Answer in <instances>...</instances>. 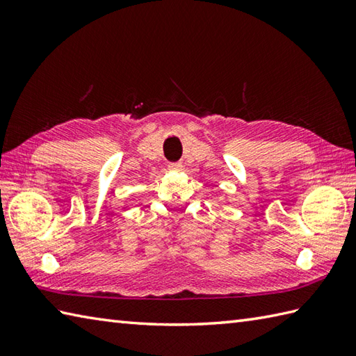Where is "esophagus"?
Listing matches in <instances>:
<instances>
[{
  "mask_svg": "<svg viewBox=\"0 0 356 356\" xmlns=\"http://www.w3.org/2000/svg\"><path fill=\"white\" fill-rule=\"evenodd\" d=\"M168 168H170V171H182L184 165H182V163H179V162H176V163H170V165H168Z\"/></svg>",
  "mask_w": 356,
  "mask_h": 356,
  "instance_id": "esophagus-1",
  "label": "esophagus"
}]
</instances>
